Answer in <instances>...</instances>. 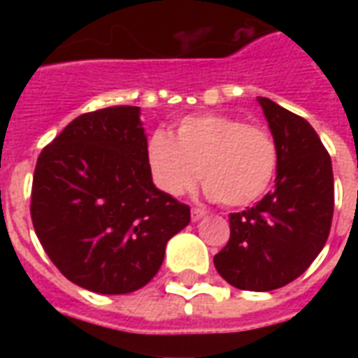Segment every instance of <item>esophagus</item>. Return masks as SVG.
Returning a JSON list of instances; mask_svg holds the SVG:
<instances>
[{
  "mask_svg": "<svg viewBox=\"0 0 358 358\" xmlns=\"http://www.w3.org/2000/svg\"><path fill=\"white\" fill-rule=\"evenodd\" d=\"M205 217V210L199 209V207H192V220H199V218Z\"/></svg>",
  "mask_w": 358,
  "mask_h": 358,
  "instance_id": "obj_1",
  "label": "esophagus"
}]
</instances>
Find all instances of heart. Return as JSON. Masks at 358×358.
<instances>
[{"label": "heart", "instance_id": "b5f03b06", "mask_svg": "<svg viewBox=\"0 0 358 358\" xmlns=\"http://www.w3.org/2000/svg\"><path fill=\"white\" fill-rule=\"evenodd\" d=\"M148 161L153 182L166 195L187 194L201 178L210 199L226 207H245L268 189L278 151L264 126L226 115H197L184 118L174 138L153 134Z\"/></svg>", "mask_w": 358, "mask_h": 358}]
</instances>
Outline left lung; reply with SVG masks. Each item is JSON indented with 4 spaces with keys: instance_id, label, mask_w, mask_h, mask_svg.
Returning a JSON list of instances; mask_svg holds the SVG:
<instances>
[{
    "instance_id": "1",
    "label": "left lung",
    "mask_w": 358,
    "mask_h": 358,
    "mask_svg": "<svg viewBox=\"0 0 358 358\" xmlns=\"http://www.w3.org/2000/svg\"><path fill=\"white\" fill-rule=\"evenodd\" d=\"M257 99L276 141V187L230 215V240L215 266L238 289L272 292L299 278L322 251L334 217V172L330 153L305 118Z\"/></svg>"
}]
</instances>
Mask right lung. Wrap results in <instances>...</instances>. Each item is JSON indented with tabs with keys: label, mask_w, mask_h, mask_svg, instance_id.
Segmentation results:
<instances>
[{
	"label": "right lung",
	"mask_w": 358,
	"mask_h": 358,
	"mask_svg": "<svg viewBox=\"0 0 358 358\" xmlns=\"http://www.w3.org/2000/svg\"><path fill=\"white\" fill-rule=\"evenodd\" d=\"M30 217L51 263L73 284L120 295L155 276L189 207L157 189L140 107L76 117L38 157Z\"/></svg>",
	"instance_id": "obj_1"
}]
</instances>
